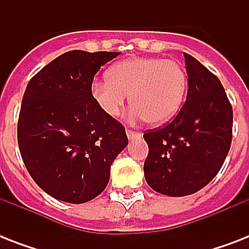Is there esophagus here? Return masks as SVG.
Listing matches in <instances>:
<instances>
[{
    "label": "esophagus",
    "instance_id": "esophagus-1",
    "mask_svg": "<svg viewBox=\"0 0 249 249\" xmlns=\"http://www.w3.org/2000/svg\"><path fill=\"white\" fill-rule=\"evenodd\" d=\"M126 136H128L129 140H137V138H141V133L133 132V130H126Z\"/></svg>",
    "mask_w": 249,
    "mask_h": 249
}]
</instances>
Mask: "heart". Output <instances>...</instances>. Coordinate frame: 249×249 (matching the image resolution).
Returning a JSON list of instances; mask_svg holds the SVG:
<instances>
[{
	"label": "heart",
	"mask_w": 249,
	"mask_h": 249,
	"mask_svg": "<svg viewBox=\"0 0 249 249\" xmlns=\"http://www.w3.org/2000/svg\"><path fill=\"white\" fill-rule=\"evenodd\" d=\"M108 79L94 80L91 97L107 116L115 117L130 95L133 120L146 119L150 124H164L181 107L187 77L182 66L159 56L129 58L113 64Z\"/></svg>",
	"instance_id": "obj_1"
}]
</instances>
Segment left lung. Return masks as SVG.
Instances as JSON below:
<instances>
[{
	"mask_svg": "<svg viewBox=\"0 0 249 249\" xmlns=\"http://www.w3.org/2000/svg\"><path fill=\"white\" fill-rule=\"evenodd\" d=\"M189 89L173 120L143 134L148 144L144 178L168 196H186L207 186L220 172L232 138V108L221 81L183 53Z\"/></svg>",
	"mask_w": 249,
	"mask_h": 249,
	"instance_id": "left-lung-1",
	"label": "left lung"
}]
</instances>
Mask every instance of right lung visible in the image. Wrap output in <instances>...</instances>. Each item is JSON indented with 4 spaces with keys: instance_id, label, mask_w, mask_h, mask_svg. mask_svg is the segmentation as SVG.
Masks as SVG:
<instances>
[{
    "instance_id": "add662e5",
    "label": "right lung",
    "mask_w": 249,
    "mask_h": 249,
    "mask_svg": "<svg viewBox=\"0 0 249 249\" xmlns=\"http://www.w3.org/2000/svg\"><path fill=\"white\" fill-rule=\"evenodd\" d=\"M120 53L72 50L27 85L18 120L21 159L58 200L81 204L106 189L111 164L128 144L125 128L91 97L94 76Z\"/></svg>"
}]
</instances>
